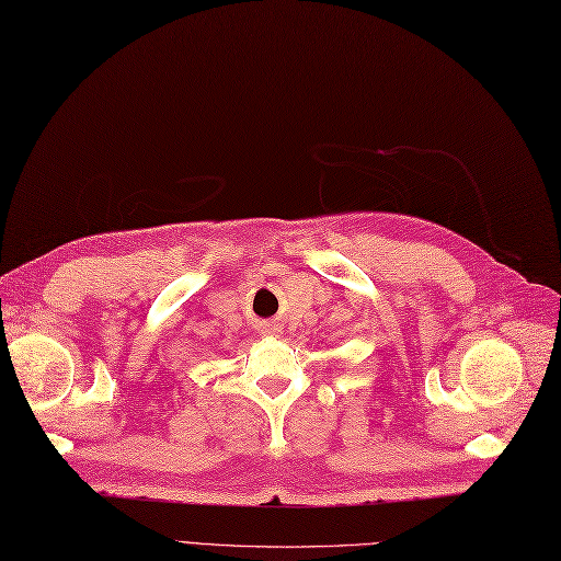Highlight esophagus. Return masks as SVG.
<instances>
[{"label":"esophagus","instance_id":"1","mask_svg":"<svg viewBox=\"0 0 561 561\" xmlns=\"http://www.w3.org/2000/svg\"><path fill=\"white\" fill-rule=\"evenodd\" d=\"M261 332L272 334V336H277V334L282 332V327H279L277 322H263V324H261Z\"/></svg>","mask_w":561,"mask_h":561}]
</instances>
